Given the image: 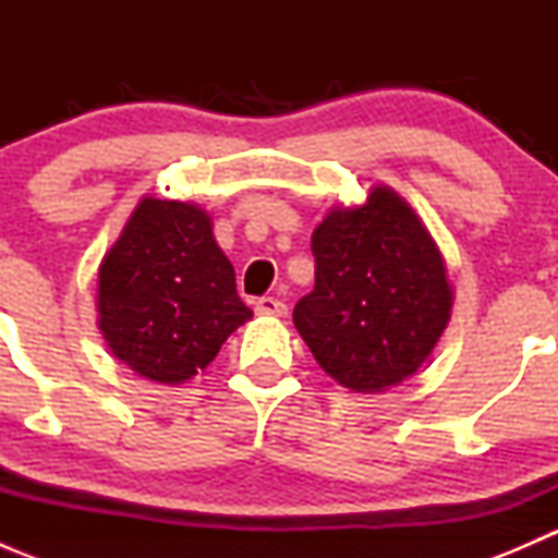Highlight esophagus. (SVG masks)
I'll return each mask as SVG.
<instances>
[{
    "label": "esophagus",
    "instance_id": "34e87169",
    "mask_svg": "<svg viewBox=\"0 0 558 558\" xmlns=\"http://www.w3.org/2000/svg\"><path fill=\"white\" fill-rule=\"evenodd\" d=\"M256 313L272 315V318H283V315L289 313V307H286V302L275 300V296H262V300H256Z\"/></svg>",
    "mask_w": 558,
    "mask_h": 558
}]
</instances>
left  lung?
Returning <instances> with one entry per match:
<instances>
[{
  "mask_svg": "<svg viewBox=\"0 0 558 558\" xmlns=\"http://www.w3.org/2000/svg\"><path fill=\"white\" fill-rule=\"evenodd\" d=\"M315 286L294 326L329 378L380 393L413 378L451 320L446 258L418 213L388 185L331 207L313 232Z\"/></svg>",
  "mask_w": 558,
  "mask_h": 558,
  "instance_id": "8db88e82",
  "label": "left lung"
}]
</instances>
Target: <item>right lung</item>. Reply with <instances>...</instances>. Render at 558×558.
<instances>
[{
	"label": "right lung",
	"instance_id": "add662e5",
	"mask_svg": "<svg viewBox=\"0 0 558 558\" xmlns=\"http://www.w3.org/2000/svg\"><path fill=\"white\" fill-rule=\"evenodd\" d=\"M97 326L140 378L178 386L251 320L234 267L194 202L143 196L99 264Z\"/></svg>",
	"mask_w": 558,
	"mask_h": 558
}]
</instances>
